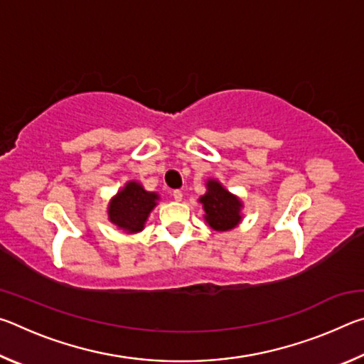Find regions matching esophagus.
I'll list each match as a JSON object with an SVG mask.
<instances>
[{
  "label": "esophagus",
  "instance_id": "1",
  "mask_svg": "<svg viewBox=\"0 0 364 364\" xmlns=\"http://www.w3.org/2000/svg\"><path fill=\"white\" fill-rule=\"evenodd\" d=\"M173 199H175L176 202H180V200L183 199V191H181V189H175V191H173Z\"/></svg>",
  "mask_w": 364,
  "mask_h": 364
}]
</instances>
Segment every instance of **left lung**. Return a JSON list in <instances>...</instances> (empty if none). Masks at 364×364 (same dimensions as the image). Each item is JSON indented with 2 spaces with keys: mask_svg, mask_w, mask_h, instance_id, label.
<instances>
[{
  "mask_svg": "<svg viewBox=\"0 0 364 364\" xmlns=\"http://www.w3.org/2000/svg\"><path fill=\"white\" fill-rule=\"evenodd\" d=\"M207 193L199 197L204 208L205 223L213 231H230L242 221L244 204L236 194L228 191L223 184L215 178L205 181Z\"/></svg>",
  "mask_w": 364,
  "mask_h": 364,
  "instance_id": "left-lung-1",
  "label": "left lung"
}]
</instances>
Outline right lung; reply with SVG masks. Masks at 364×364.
<instances>
[{
    "mask_svg": "<svg viewBox=\"0 0 364 364\" xmlns=\"http://www.w3.org/2000/svg\"><path fill=\"white\" fill-rule=\"evenodd\" d=\"M159 199L160 196L157 193L146 191L139 181H128L110 199L107 205V220L127 234L143 231Z\"/></svg>",
    "mask_w": 364,
    "mask_h": 364,
    "instance_id": "add662e5",
    "label": "right lung"
}]
</instances>
